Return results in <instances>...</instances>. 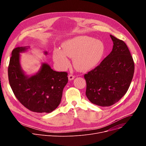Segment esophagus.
Returning a JSON list of instances; mask_svg holds the SVG:
<instances>
[{"label": "esophagus", "mask_w": 146, "mask_h": 146, "mask_svg": "<svg viewBox=\"0 0 146 146\" xmlns=\"http://www.w3.org/2000/svg\"><path fill=\"white\" fill-rule=\"evenodd\" d=\"M68 78H69V80L70 81L73 80L74 78V76H73V75H72V74H70V75H69V76H68Z\"/></svg>", "instance_id": "esophagus-1"}]
</instances>
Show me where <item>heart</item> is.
<instances>
[{
  "instance_id": "obj_1",
  "label": "heart",
  "mask_w": 146,
  "mask_h": 146,
  "mask_svg": "<svg viewBox=\"0 0 146 146\" xmlns=\"http://www.w3.org/2000/svg\"><path fill=\"white\" fill-rule=\"evenodd\" d=\"M62 50L54 49L53 59L59 69H66L70 65L68 56L73 58L75 69L85 72L96 67L105 51L102 41L88 36H78L69 38L62 45Z\"/></svg>"
}]
</instances>
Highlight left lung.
Instances as JSON below:
<instances>
[{"mask_svg":"<svg viewBox=\"0 0 146 146\" xmlns=\"http://www.w3.org/2000/svg\"><path fill=\"white\" fill-rule=\"evenodd\" d=\"M110 36L113 43L111 52L99 66L84 75L87 98L93 104L102 107L114 105L127 93L135 70L127 44Z\"/></svg>","mask_w":146,"mask_h":146,"instance_id":"8db88e82","label":"left lung"}]
</instances>
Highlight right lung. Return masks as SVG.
I'll return each mask as SVG.
<instances>
[{
  "label": "right lung",
  "mask_w": 146,
  "mask_h": 146,
  "mask_svg": "<svg viewBox=\"0 0 146 146\" xmlns=\"http://www.w3.org/2000/svg\"><path fill=\"white\" fill-rule=\"evenodd\" d=\"M30 46L14 48L11 53L8 68L10 87L20 103L31 111L51 113L60 103L63 90L68 82L66 72L54 71L45 62L40 69L30 76L21 65V53L26 52ZM44 55L48 52L44 51Z\"/></svg>",
  "instance_id": "1"
}]
</instances>
